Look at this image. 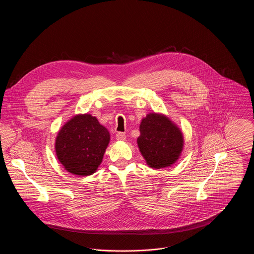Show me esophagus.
<instances>
[{"mask_svg": "<svg viewBox=\"0 0 254 254\" xmlns=\"http://www.w3.org/2000/svg\"><path fill=\"white\" fill-rule=\"evenodd\" d=\"M116 139L118 141H125L126 140V134L123 132H118L116 134Z\"/></svg>", "mask_w": 254, "mask_h": 254, "instance_id": "esophagus-1", "label": "esophagus"}]
</instances>
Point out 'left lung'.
Segmentation results:
<instances>
[{
    "mask_svg": "<svg viewBox=\"0 0 254 254\" xmlns=\"http://www.w3.org/2000/svg\"><path fill=\"white\" fill-rule=\"evenodd\" d=\"M137 144L149 168L164 169L172 166L181 156L184 136L169 117L153 112L142 119Z\"/></svg>",
    "mask_w": 254,
    "mask_h": 254,
    "instance_id": "obj_1",
    "label": "left lung"
}]
</instances>
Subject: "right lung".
Returning a JSON list of instances; mask_svg holds the SVG:
<instances>
[{
    "label": "right lung",
    "mask_w": 254,
    "mask_h": 254,
    "mask_svg": "<svg viewBox=\"0 0 254 254\" xmlns=\"http://www.w3.org/2000/svg\"><path fill=\"white\" fill-rule=\"evenodd\" d=\"M110 141L109 130L96 117L77 114L66 122L55 140L56 155L64 169L73 175L96 172Z\"/></svg>",
    "instance_id": "obj_1"
}]
</instances>
